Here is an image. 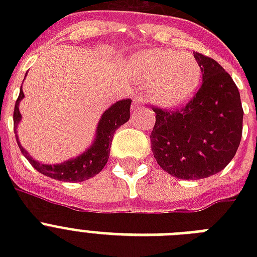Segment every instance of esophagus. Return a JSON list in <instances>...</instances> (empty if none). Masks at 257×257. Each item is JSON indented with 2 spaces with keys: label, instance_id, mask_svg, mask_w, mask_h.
Returning <instances> with one entry per match:
<instances>
[{
  "label": "esophagus",
  "instance_id": "1",
  "mask_svg": "<svg viewBox=\"0 0 257 257\" xmlns=\"http://www.w3.org/2000/svg\"><path fill=\"white\" fill-rule=\"evenodd\" d=\"M141 102H143V100H141V97H137V98H135V100H133L132 108L133 109H137L141 105Z\"/></svg>",
  "mask_w": 257,
  "mask_h": 257
}]
</instances>
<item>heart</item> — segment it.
Instances as JSON below:
<instances>
[{
    "label": "heart",
    "instance_id": "heart-1",
    "mask_svg": "<svg viewBox=\"0 0 257 257\" xmlns=\"http://www.w3.org/2000/svg\"><path fill=\"white\" fill-rule=\"evenodd\" d=\"M133 76L149 84V96L160 106L185 104L199 85L201 70L195 58L173 49H152L131 58Z\"/></svg>",
    "mask_w": 257,
    "mask_h": 257
}]
</instances>
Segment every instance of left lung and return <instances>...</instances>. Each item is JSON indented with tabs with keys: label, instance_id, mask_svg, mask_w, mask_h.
Masks as SVG:
<instances>
[{
	"label": "left lung",
	"instance_id": "left-lung-1",
	"mask_svg": "<svg viewBox=\"0 0 257 257\" xmlns=\"http://www.w3.org/2000/svg\"><path fill=\"white\" fill-rule=\"evenodd\" d=\"M203 82L183 108L153 106L151 148L157 164L183 180L223 171L236 155L243 133V106L232 77L213 58L195 52Z\"/></svg>",
	"mask_w": 257,
	"mask_h": 257
}]
</instances>
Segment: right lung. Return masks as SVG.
Wrapping results in <instances>:
<instances>
[{"label": "right lung", "mask_w": 257, "mask_h": 257, "mask_svg": "<svg viewBox=\"0 0 257 257\" xmlns=\"http://www.w3.org/2000/svg\"><path fill=\"white\" fill-rule=\"evenodd\" d=\"M24 98V92L20 90V96H18L16 105H14V113H13V121L14 128H17L18 122L21 120V113L18 109L20 101ZM131 104L132 100L131 98H125V100L117 101L114 104L108 108L101 116L98 126H97L96 139L88 148L85 152L77 156L76 159L68 160L61 164L48 165L38 163L30 156L29 153L26 152L25 149L22 148L16 133V139H17L18 147L21 149L22 155L26 157V160L29 161L32 167L36 171H38L42 175L48 176L50 179L60 180V181H69V183H77V181H84L88 180L97 173H100L105 164L108 163L109 152H110V145H112L113 135L116 132V129L125 124L131 117Z\"/></svg>", "instance_id": "obj_1"}]
</instances>
